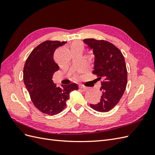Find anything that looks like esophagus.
<instances>
[{
  "instance_id": "esophagus-1",
  "label": "esophagus",
  "mask_w": 155,
  "mask_h": 155,
  "mask_svg": "<svg viewBox=\"0 0 155 155\" xmlns=\"http://www.w3.org/2000/svg\"><path fill=\"white\" fill-rule=\"evenodd\" d=\"M79 88L83 89V91H87V89H88V87H85V86H84V85H79Z\"/></svg>"
}]
</instances>
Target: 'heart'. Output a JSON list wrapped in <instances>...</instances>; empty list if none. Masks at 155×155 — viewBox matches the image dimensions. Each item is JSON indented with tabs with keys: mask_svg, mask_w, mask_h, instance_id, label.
Returning <instances> with one entry per match:
<instances>
[{
	"mask_svg": "<svg viewBox=\"0 0 155 155\" xmlns=\"http://www.w3.org/2000/svg\"><path fill=\"white\" fill-rule=\"evenodd\" d=\"M78 45H83V44L81 43V42H74V43L72 44L71 46H75Z\"/></svg>",
	"mask_w": 155,
	"mask_h": 155,
	"instance_id": "obj_1",
	"label": "heart"
}]
</instances>
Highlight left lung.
Returning <instances> with one entry per match:
<instances>
[{
  "mask_svg": "<svg viewBox=\"0 0 155 155\" xmlns=\"http://www.w3.org/2000/svg\"><path fill=\"white\" fill-rule=\"evenodd\" d=\"M94 55L93 74L102 79L100 101L90 104L91 108L98 112L110 110L122 97L127 83V72L123 54L114 45L104 40L83 39Z\"/></svg>",
  "mask_w": 155,
  "mask_h": 155,
  "instance_id": "8db88e82",
  "label": "left lung"
}]
</instances>
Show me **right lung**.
I'll list each match as a JSON object with an SVG mask.
<instances>
[{"mask_svg": "<svg viewBox=\"0 0 155 155\" xmlns=\"http://www.w3.org/2000/svg\"><path fill=\"white\" fill-rule=\"evenodd\" d=\"M67 41H46L32 50L26 59L23 70V80L35 107L44 114H59L66 107L70 93L78 90L76 83L56 87L52 76L59 70L54 60L56 48Z\"/></svg>", "mask_w": 155, "mask_h": 155, "instance_id": "add662e5", "label": "right lung"}]
</instances>
